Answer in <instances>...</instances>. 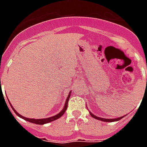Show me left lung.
Wrapping results in <instances>:
<instances>
[{
	"mask_svg": "<svg viewBox=\"0 0 147 147\" xmlns=\"http://www.w3.org/2000/svg\"><path fill=\"white\" fill-rule=\"evenodd\" d=\"M90 115L93 117V118H95L97 120H99V121H105V122H114V121H117L119 120H121V118H123V117H118V118H113V119H105V118H101V117H97L95 115L89 112Z\"/></svg>",
	"mask_w": 147,
	"mask_h": 147,
	"instance_id": "left-lung-1",
	"label": "left lung"
}]
</instances>
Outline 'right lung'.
<instances>
[{"instance_id":"1","label":"right lung","mask_w":147,"mask_h":147,"mask_svg":"<svg viewBox=\"0 0 147 147\" xmlns=\"http://www.w3.org/2000/svg\"><path fill=\"white\" fill-rule=\"evenodd\" d=\"M70 95H71V92H69V95H68V97H67V99H66V100H65V106H64V107H63V109H62V111H61L59 113V114H56V115H55V116H53V117H47V118H43V119L27 118V117H25L22 116V115H20V114H18V113H17L16 111H15V109L13 108V106L11 105V104H10V102L9 103H10V107H11V108L13 109V111L15 112V114H17V116L20 117H21L22 119H24V120H25V121L30 122V123H36V124L42 125V124H45V123H49V122H52V121L57 120V119H59V117H62V115L64 114V113L65 112V111H66L67 107H68V102H69V98H70Z\"/></svg>"}]
</instances>
